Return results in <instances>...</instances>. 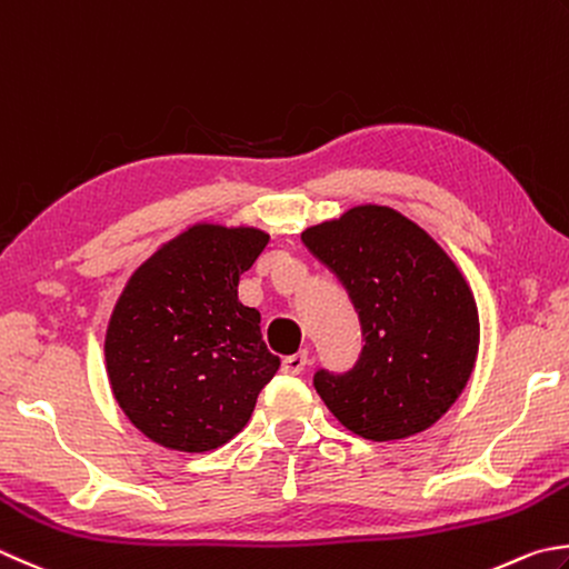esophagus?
<instances>
[{
  "mask_svg": "<svg viewBox=\"0 0 569 569\" xmlns=\"http://www.w3.org/2000/svg\"><path fill=\"white\" fill-rule=\"evenodd\" d=\"M307 363H309L307 351H299V353H292V357H284L282 359V371L297 377V373H302L307 369Z\"/></svg>",
  "mask_w": 569,
  "mask_h": 569,
  "instance_id": "esophagus-1",
  "label": "esophagus"
}]
</instances>
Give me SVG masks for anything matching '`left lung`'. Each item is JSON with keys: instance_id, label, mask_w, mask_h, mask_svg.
Wrapping results in <instances>:
<instances>
[{"instance_id": "1", "label": "left lung", "mask_w": 569, "mask_h": 569, "mask_svg": "<svg viewBox=\"0 0 569 569\" xmlns=\"http://www.w3.org/2000/svg\"><path fill=\"white\" fill-rule=\"evenodd\" d=\"M302 242L347 289L363 337L349 371L317 369L321 401L369 441L426 431L476 363L480 325L463 274L431 234L381 206L315 224Z\"/></svg>"}]
</instances>
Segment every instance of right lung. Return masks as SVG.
Wrapping results in <instances>:
<instances>
[{
    "label": "right lung",
    "mask_w": 569,
    "mask_h": 569,
    "mask_svg": "<svg viewBox=\"0 0 569 569\" xmlns=\"http://www.w3.org/2000/svg\"><path fill=\"white\" fill-rule=\"evenodd\" d=\"M252 228L196 224L138 267L106 331L113 396L131 423L173 451H212L250 421L280 369L260 312L238 299L264 250Z\"/></svg>",
    "instance_id": "add662e5"
}]
</instances>
